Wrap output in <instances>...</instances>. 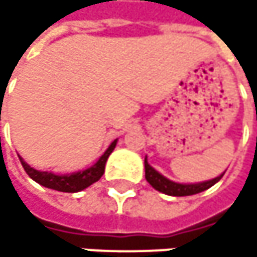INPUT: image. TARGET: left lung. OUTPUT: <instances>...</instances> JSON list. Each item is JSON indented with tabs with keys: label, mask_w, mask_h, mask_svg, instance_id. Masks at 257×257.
I'll list each match as a JSON object with an SVG mask.
<instances>
[{
	"label": "left lung",
	"mask_w": 257,
	"mask_h": 257,
	"mask_svg": "<svg viewBox=\"0 0 257 257\" xmlns=\"http://www.w3.org/2000/svg\"><path fill=\"white\" fill-rule=\"evenodd\" d=\"M223 174H220L211 180H205V182H199V183H179V182L170 180L163 174H160L157 170H154V168L148 163V159L145 157V179L154 190H157L163 194H168V196L180 197V196H193V194L202 193L205 190L211 188L214 183H217Z\"/></svg>",
	"instance_id": "left-lung-1"
}]
</instances>
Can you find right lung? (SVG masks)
I'll use <instances>...</instances> for the list:
<instances>
[{
    "mask_svg": "<svg viewBox=\"0 0 257 257\" xmlns=\"http://www.w3.org/2000/svg\"><path fill=\"white\" fill-rule=\"evenodd\" d=\"M115 145H117V139L109 145V148L104 151V154L92 166L86 168L83 171L71 173V174H55V173H49V171H40V170L32 168L31 165H27L21 157H20V160H21L24 171L37 183L46 186V188L61 191V193H78V191L86 190L87 186H91L97 180H100V177L104 173L106 160L114 151Z\"/></svg>",
    "mask_w": 257,
    "mask_h": 257,
    "instance_id": "right-lung-1",
    "label": "right lung"
}]
</instances>
